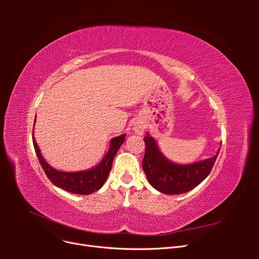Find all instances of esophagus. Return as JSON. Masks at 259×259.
I'll use <instances>...</instances> for the list:
<instances>
[{
  "mask_svg": "<svg viewBox=\"0 0 259 259\" xmlns=\"http://www.w3.org/2000/svg\"><path fill=\"white\" fill-rule=\"evenodd\" d=\"M134 130H135V132L137 133V134H143V132L145 130V126H144L143 124H136Z\"/></svg>",
  "mask_w": 259,
  "mask_h": 259,
  "instance_id": "obj_1",
  "label": "esophagus"
}]
</instances>
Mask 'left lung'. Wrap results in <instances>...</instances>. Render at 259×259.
Masks as SVG:
<instances>
[{
  "label": "left lung",
  "mask_w": 259,
  "mask_h": 259,
  "mask_svg": "<svg viewBox=\"0 0 259 259\" xmlns=\"http://www.w3.org/2000/svg\"><path fill=\"white\" fill-rule=\"evenodd\" d=\"M146 151L143 169L149 184L165 194H182L192 190L204 180L213 168L218 152L209 159L188 165L169 162L164 156L154 139L148 134L144 137Z\"/></svg>",
  "instance_id": "obj_1"
}]
</instances>
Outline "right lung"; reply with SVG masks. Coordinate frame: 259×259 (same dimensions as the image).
Instances as JSON below:
<instances>
[{"instance_id": "obj_1", "label": "right lung", "mask_w": 259, "mask_h": 259, "mask_svg": "<svg viewBox=\"0 0 259 259\" xmlns=\"http://www.w3.org/2000/svg\"><path fill=\"white\" fill-rule=\"evenodd\" d=\"M124 139H125V135H121L111 140L110 149H109L108 153L104 156L103 161H101L97 166L89 170L75 171V173H67V171H60L53 168L45 162L44 158L41 154L40 149H38L37 144L33 137V132H32L34 150L37 155V159L42 165V168L45 171L46 176L49 177V179L56 187L75 194H91L93 192L99 190L100 188L104 186L106 179L111 170L114 156L117 150L120 149L121 145L123 144Z\"/></svg>"}]
</instances>
